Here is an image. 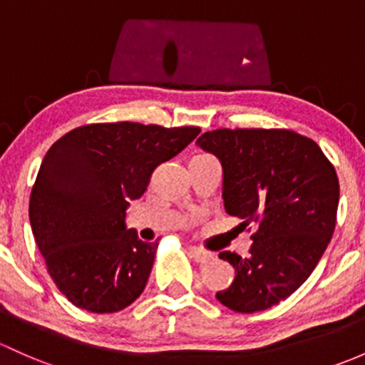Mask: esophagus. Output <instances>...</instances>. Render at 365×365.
I'll return each instance as SVG.
<instances>
[{
  "label": "esophagus",
  "mask_w": 365,
  "mask_h": 365,
  "mask_svg": "<svg viewBox=\"0 0 365 365\" xmlns=\"http://www.w3.org/2000/svg\"><path fill=\"white\" fill-rule=\"evenodd\" d=\"M189 253L195 262H199V264L210 262V260H213V257H215L212 252L202 250V248H197V247H189Z\"/></svg>",
  "instance_id": "obj_1"
}]
</instances>
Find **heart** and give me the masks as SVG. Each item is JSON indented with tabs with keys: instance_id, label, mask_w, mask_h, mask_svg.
Here are the masks:
<instances>
[{
	"instance_id": "obj_1",
	"label": "heart",
	"mask_w": 365,
	"mask_h": 365,
	"mask_svg": "<svg viewBox=\"0 0 365 365\" xmlns=\"http://www.w3.org/2000/svg\"><path fill=\"white\" fill-rule=\"evenodd\" d=\"M202 155H205V153H202Z\"/></svg>"
}]
</instances>
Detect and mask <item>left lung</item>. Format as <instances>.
Here are the masks:
<instances>
[{"mask_svg":"<svg viewBox=\"0 0 365 365\" xmlns=\"http://www.w3.org/2000/svg\"><path fill=\"white\" fill-rule=\"evenodd\" d=\"M224 168L225 212L252 231L250 255L220 252L236 278L217 299L237 313L262 312L313 273L336 227L339 180L331 160L292 129H215L197 138Z\"/></svg>","mask_w":365,"mask_h":365,"instance_id":"left-lung-1","label":"left lung"}]
</instances>
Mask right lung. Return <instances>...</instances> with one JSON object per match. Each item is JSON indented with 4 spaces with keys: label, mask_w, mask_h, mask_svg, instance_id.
<instances>
[{
    "label": "right lung",
    "mask_w": 365,
    "mask_h": 365,
    "mask_svg": "<svg viewBox=\"0 0 365 365\" xmlns=\"http://www.w3.org/2000/svg\"><path fill=\"white\" fill-rule=\"evenodd\" d=\"M201 129L99 122L71 129L48 148L29 199L34 241L48 274L76 308L115 313L140 297L157 243L125 229L129 199L157 166Z\"/></svg>",
    "instance_id": "right-lung-1"
}]
</instances>
